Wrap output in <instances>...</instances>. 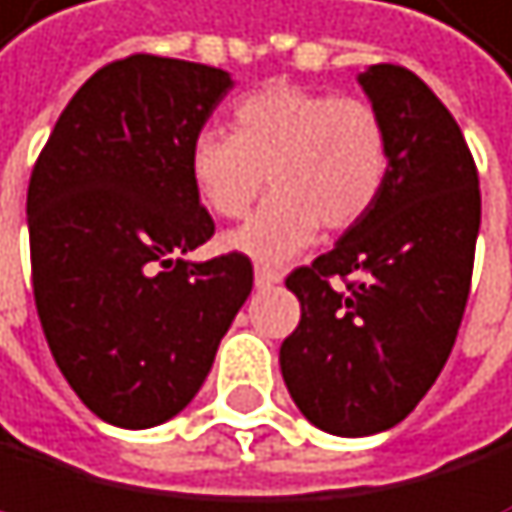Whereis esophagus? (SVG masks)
Returning <instances> with one entry per match:
<instances>
[{
	"label": "esophagus",
	"mask_w": 512,
	"mask_h": 512,
	"mask_svg": "<svg viewBox=\"0 0 512 512\" xmlns=\"http://www.w3.org/2000/svg\"><path fill=\"white\" fill-rule=\"evenodd\" d=\"M274 283H280V270L277 267H270V264L254 267V286H258V290H267V286H274Z\"/></svg>",
	"instance_id": "34e87169"
}]
</instances>
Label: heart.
<instances>
[{
	"label": "heart",
	"mask_w": 512,
	"mask_h": 512,
	"mask_svg": "<svg viewBox=\"0 0 512 512\" xmlns=\"http://www.w3.org/2000/svg\"><path fill=\"white\" fill-rule=\"evenodd\" d=\"M200 203L238 219L270 197L245 226L222 238L254 261H286L309 248L318 226L347 232L373 210L389 175V130L376 104L274 82L232 111V136L200 133L187 152Z\"/></svg>",
	"instance_id": "1"
}]
</instances>
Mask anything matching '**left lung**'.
<instances>
[{
  "instance_id": "8db88e82",
  "label": "left lung",
  "mask_w": 512,
  "mask_h": 512,
  "mask_svg": "<svg viewBox=\"0 0 512 512\" xmlns=\"http://www.w3.org/2000/svg\"><path fill=\"white\" fill-rule=\"evenodd\" d=\"M389 130L376 206L286 286L302 318L280 347L283 382L318 430L401 424L446 366L472 290L478 168L456 117L411 69L360 76Z\"/></svg>"
}]
</instances>
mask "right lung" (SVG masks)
Returning a JSON list of instances; mask_svg holds the SVG:
<instances>
[{
    "mask_svg": "<svg viewBox=\"0 0 512 512\" xmlns=\"http://www.w3.org/2000/svg\"><path fill=\"white\" fill-rule=\"evenodd\" d=\"M229 72L133 53L88 79L28 184L40 328L85 408L127 430L191 405L245 306V254L187 261L213 238L187 152Z\"/></svg>",
    "mask_w": 512,
    "mask_h": 512,
    "instance_id": "obj_1",
    "label": "right lung"
}]
</instances>
